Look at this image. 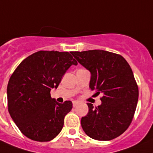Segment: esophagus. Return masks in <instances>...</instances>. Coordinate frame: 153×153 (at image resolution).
<instances>
[{
	"instance_id": "34e87169",
	"label": "esophagus",
	"mask_w": 153,
	"mask_h": 153,
	"mask_svg": "<svg viewBox=\"0 0 153 153\" xmlns=\"http://www.w3.org/2000/svg\"><path fill=\"white\" fill-rule=\"evenodd\" d=\"M72 102H73V106H74V107H75V106L79 103V102H78V101H73Z\"/></svg>"
}]
</instances>
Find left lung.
Returning a JSON list of instances; mask_svg holds the SVG:
<instances>
[{
	"label": "left lung",
	"instance_id": "obj_1",
	"mask_svg": "<svg viewBox=\"0 0 153 153\" xmlns=\"http://www.w3.org/2000/svg\"><path fill=\"white\" fill-rule=\"evenodd\" d=\"M91 74L89 88L102 93L100 106L87 103L88 112L82 117L85 133L99 141H109L128 129L135 112L138 88L130 65L122 56L102 51L71 52Z\"/></svg>",
	"mask_w": 153,
	"mask_h": 153
}]
</instances>
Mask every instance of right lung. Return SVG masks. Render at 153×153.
I'll return each mask as SVG.
<instances>
[{"mask_svg": "<svg viewBox=\"0 0 153 153\" xmlns=\"http://www.w3.org/2000/svg\"><path fill=\"white\" fill-rule=\"evenodd\" d=\"M78 63L68 52L40 51L23 60L9 79L8 112L24 135L49 142L62 130L71 101L59 103L51 96L62 76Z\"/></svg>", "mask_w": 153, "mask_h": 153, "instance_id": "add662e5", "label": "right lung"}]
</instances>
